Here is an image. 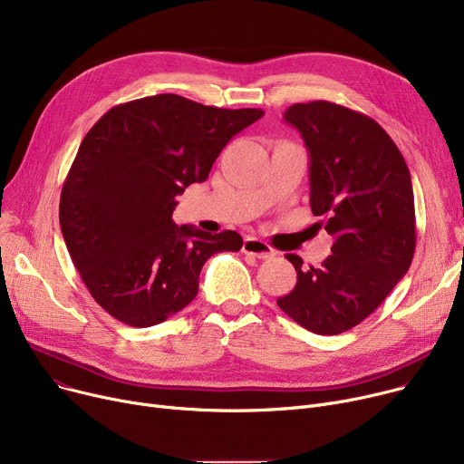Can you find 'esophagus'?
I'll list each match as a JSON object with an SVG mask.
<instances>
[{
  "label": "esophagus",
  "instance_id": "esophagus-1",
  "mask_svg": "<svg viewBox=\"0 0 464 464\" xmlns=\"http://www.w3.org/2000/svg\"><path fill=\"white\" fill-rule=\"evenodd\" d=\"M242 252L248 254V256H254L256 259H269L276 254L269 245H266V242H263L256 237H246L245 238V242H242Z\"/></svg>",
  "mask_w": 464,
  "mask_h": 464
}]
</instances>
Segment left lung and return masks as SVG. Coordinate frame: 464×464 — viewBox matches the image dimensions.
I'll list each match as a JSON object with an SVG mask.
<instances>
[{"label":"left lung","mask_w":464,"mask_h":464,"mask_svg":"<svg viewBox=\"0 0 464 464\" xmlns=\"http://www.w3.org/2000/svg\"><path fill=\"white\" fill-rule=\"evenodd\" d=\"M310 156L314 216L334 237L331 256L304 269L278 306L315 334L344 333L371 315L408 273L416 250V210L408 165L372 118L329 102L291 105L284 112Z\"/></svg>","instance_id":"left-lung-1"}]
</instances>
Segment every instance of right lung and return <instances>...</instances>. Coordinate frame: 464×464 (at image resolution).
Wrapping results in <instances>:
<instances>
[{"mask_svg":"<svg viewBox=\"0 0 464 464\" xmlns=\"http://www.w3.org/2000/svg\"><path fill=\"white\" fill-rule=\"evenodd\" d=\"M265 112L218 109L175 93L107 111L82 139L60 198L69 256L95 303L152 327L189 304L207 259L238 252L237 231L177 226V198L205 182L233 135Z\"/></svg>","mask_w":464,"mask_h":464,"instance_id":"obj_1","label":"right lung"}]
</instances>
